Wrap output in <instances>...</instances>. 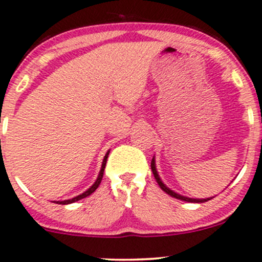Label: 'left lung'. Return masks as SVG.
I'll use <instances>...</instances> for the list:
<instances>
[{
    "mask_svg": "<svg viewBox=\"0 0 262 262\" xmlns=\"http://www.w3.org/2000/svg\"><path fill=\"white\" fill-rule=\"evenodd\" d=\"M150 167H152V172L154 174V178H156V181L158 182L159 187H161L162 189H163L164 192H166L167 194H169V196L177 198V200H181V201H186V202H193V203H202V202H207V201L212 200L213 197H208V198H189V197H186V196H182V194L177 193V192L172 191V189L169 188V187H167L166 184L163 183V181L161 180V177H159L158 172H157V167H156V158L153 157L152 159V163H150Z\"/></svg>",
    "mask_w": 262,
    "mask_h": 262,
    "instance_id": "1",
    "label": "left lung"
}]
</instances>
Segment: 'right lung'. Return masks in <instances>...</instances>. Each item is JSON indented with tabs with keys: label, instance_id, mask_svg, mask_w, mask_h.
I'll return each mask as SVG.
<instances>
[{
	"label": "right lung",
	"instance_id": "1",
	"mask_svg": "<svg viewBox=\"0 0 262 262\" xmlns=\"http://www.w3.org/2000/svg\"><path fill=\"white\" fill-rule=\"evenodd\" d=\"M109 152H110V150H108V152H106L105 156H104L103 163H101V168H100V172H99V176H98V178H96V181L94 182V184H93V186L90 187V188H88L86 191H85V192H82V193H81V194H79V196H76V197L71 198V200H65V201H54V202H55V203H59V205H70V203H74V202H76V201H79V200H82V198H85V197L90 196V194H92L93 192H94L95 189L98 188V187H99V184H100L101 180H103L104 169H105L106 159H108Z\"/></svg>",
	"mask_w": 262,
	"mask_h": 262
}]
</instances>
